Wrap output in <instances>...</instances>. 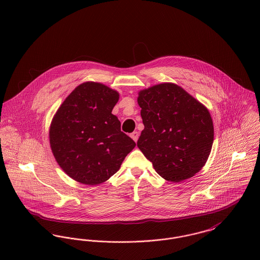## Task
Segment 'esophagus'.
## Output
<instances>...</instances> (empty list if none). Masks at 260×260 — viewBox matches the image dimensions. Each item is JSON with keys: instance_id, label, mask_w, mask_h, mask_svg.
I'll use <instances>...</instances> for the list:
<instances>
[{"instance_id": "34e87169", "label": "esophagus", "mask_w": 260, "mask_h": 260, "mask_svg": "<svg viewBox=\"0 0 260 260\" xmlns=\"http://www.w3.org/2000/svg\"><path fill=\"white\" fill-rule=\"evenodd\" d=\"M131 138L135 141V142H137V140H138V137H139V133L137 132V131H134L133 133H131Z\"/></svg>"}]
</instances>
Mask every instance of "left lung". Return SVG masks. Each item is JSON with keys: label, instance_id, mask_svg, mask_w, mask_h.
<instances>
[{"label": "left lung", "instance_id": "8db88e82", "mask_svg": "<svg viewBox=\"0 0 260 260\" xmlns=\"http://www.w3.org/2000/svg\"><path fill=\"white\" fill-rule=\"evenodd\" d=\"M144 129L137 146L165 180L180 182L205 165L214 140L210 112L177 84L138 92Z\"/></svg>", "mask_w": 260, "mask_h": 260}]
</instances>
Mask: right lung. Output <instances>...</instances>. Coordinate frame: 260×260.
I'll use <instances>...</instances> for the list:
<instances>
[{
    "label": "right lung",
    "instance_id": "add662e5",
    "mask_svg": "<svg viewBox=\"0 0 260 260\" xmlns=\"http://www.w3.org/2000/svg\"><path fill=\"white\" fill-rule=\"evenodd\" d=\"M119 93L98 82H84L55 113L49 141L63 171L75 181L99 185L121 167L136 143L121 131L112 110Z\"/></svg>",
    "mask_w": 260,
    "mask_h": 260
}]
</instances>
